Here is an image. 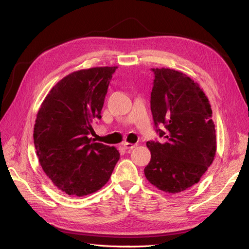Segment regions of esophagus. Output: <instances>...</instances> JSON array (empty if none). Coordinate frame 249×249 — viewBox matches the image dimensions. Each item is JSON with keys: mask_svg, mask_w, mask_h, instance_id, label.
Returning a JSON list of instances; mask_svg holds the SVG:
<instances>
[{"mask_svg": "<svg viewBox=\"0 0 249 249\" xmlns=\"http://www.w3.org/2000/svg\"><path fill=\"white\" fill-rule=\"evenodd\" d=\"M124 147L125 149H133L134 147H136V144H133V143H129V142H124Z\"/></svg>", "mask_w": 249, "mask_h": 249, "instance_id": "34e87169", "label": "esophagus"}]
</instances>
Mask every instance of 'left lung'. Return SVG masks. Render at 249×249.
Here are the masks:
<instances>
[{
    "instance_id": "obj_1",
    "label": "left lung",
    "mask_w": 249,
    "mask_h": 249,
    "mask_svg": "<svg viewBox=\"0 0 249 249\" xmlns=\"http://www.w3.org/2000/svg\"><path fill=\"white\" fill-rule=\"evenodd\" d=\"M152 71L150 110L162 140L146 142L152 158L144 175L158 189L178 193L198 183L213 163L216 131L212 109L197 83L185 73L170 69Z\"/></svg>"
}]
</instances>
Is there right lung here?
<instances>
[{
    "instance_id": "obj_1",
    "label": "right lung",
    "mask_w": 249,
    "mask_h": 249,
    "mask_svg": "<svg viewBox=\"0 0 249 249\" xmlns=\"http://www.w3.org/2000/svg\"><path fill=\"white\" fill-rule=\"evenodd\" d=\"M117 66L73 71L51 89L37 113L34 145L43 171L71 196H85L106 184L119 160L114 146L94 142L92 122L101 111Z\"/></svg>"
}]
</instances>
